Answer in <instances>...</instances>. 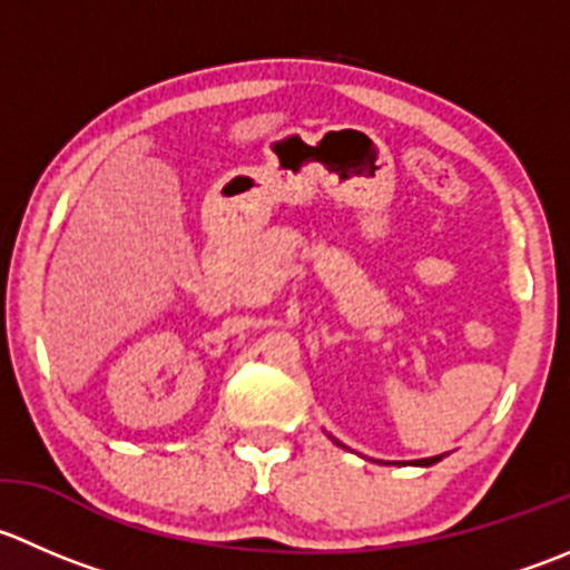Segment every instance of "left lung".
Returning a JSON list of instances; mask_svg holds the SVG:
<instances>
[{
  "instance_id": "1",
  "label": "left lung",
  "mask_w": 570,
  "mask_h": 570,
  "mask_svg": "<svg viewBox=\"0 0 570 570\" xmlns=\"http://www.w3.org/2000/svg\"><path fill=\"white\" fill-rule=\"evenodd\" d=\"M434 462H440V456H432V460H417V462H414V465H434Z\"/></svg>"
}]
</instances>
